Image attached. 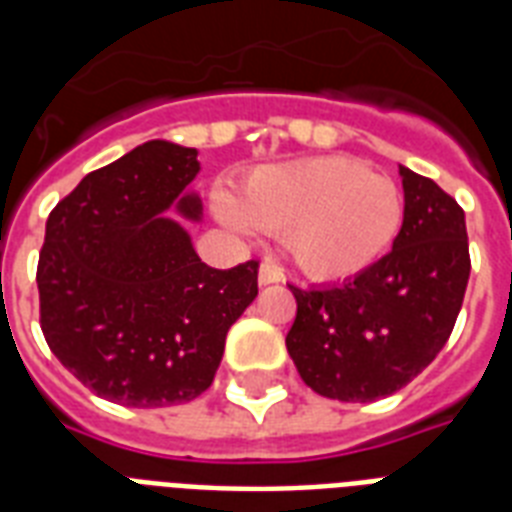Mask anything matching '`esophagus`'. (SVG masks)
I'll list each match as a JSON object with an SVG mask.
<instances>
[{
	"label": "esophagus",
	"instance_id": "34e87169",
	"mask_svg": "<svg viewBox=\"0 0 512 512\" xmlns=\"http://www.w3.org/2000/svg\"><path fill=\"white\" fill-rule=\"evenodd\" d=\"M281 281V271L273 263H263L260 265V271H257V284L260 287H268V284H279Z\"/></svg>",
	"mask_w": 512,
	"mask_h": 512
}]
</instances>
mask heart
Instances as JSON below:
<instances>
[{"label":"heart","instance_id":"obj_1","mask_svg":"<svg viewBox=\"0 0 512 512\" xmlns=\"http://www.w3.org/2000/svg\"><path fill=\"white\" fill-rule=\"evenodd\" d=\"M212 212L236 233L284 231L292 263L316 281H342L372 268L396 241L404 201L396 183L348 156H313L260 167L239 199L212 193Z\"/></svg>","mask_w":512,"mask_h":512}]
</instances>
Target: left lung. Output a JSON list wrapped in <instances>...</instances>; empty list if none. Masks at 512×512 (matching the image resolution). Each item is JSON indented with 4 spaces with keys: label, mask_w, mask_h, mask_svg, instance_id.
<instances>
[{
    "label": "left lung",
    "mask_w": 512,
    "mask_h": 512,
    "mask_svg": "<svg viewBox=\"0 0 512 512\" xmlns=\"http://www.w3.org/2000/svg\"><path fill=\"white\" fill-rule=\"evenodd\" d=\"M404 223L393 249L329 287H289L297 300L287 350L303 382L335 401H377L441 353L468 289L465 212L433 180L398 167Z\"/></svg>",
    "instance_id": "8db88e82"
}]
</instances>
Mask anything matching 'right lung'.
Segmentation results:
<instances>
[{"instance_id": "obj_1", "label": "right lung", "mask_w": 512, "mask_h": 512, "mask_svg": "<svg viewBox=\"0 0 512 512\" xmlns=\"http://www.w3.org/2000/svg\"><path fill=\"white\" fill-rule=\"evenodd\" d=\"M196 148L148 140L90 172L44 228L42 332L100 398L135 409L193 401L212 385L225 335L257 297V263H201L177 217L199 223Z\"/></svg>"}]
</instances>
